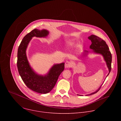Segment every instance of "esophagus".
<instances>
[{
	"label": "esophagus",
	"mask_w": 121,
	"mask_h": 121,
	"mask_svg": "<svg viewBox=\"0 0 121 121\" xmlns=\"http://www.w3.org/2000/svg\"><path fill=\"white\" fill-rule=\"evenodd\" d=\"M72 66V64L70 62H69V61H67L65 62V67L66 68H69L70 67H71V66Z\"/></svg>",
	"instance_id": "1"
}]
</instances>
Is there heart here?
<instances>
[{
    "mask_svg": "<svg viewBox=\"0 0 121 121\" xmlns=\"http://www.w3.org/2000/svg\"><path fill=\"white\" fill-rule=\"evenodd\" d=\"M67 44L68 47H72L75 44V42H73V41H69L67 42Z\"/></svg>",
    "mask_w": 121,
    "mask_h": 121,
    "instance_id": "1",
    "label": "heart"
}]
</instances>
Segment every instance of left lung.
Returning <instances> with one entry per match:
<instances>
[{
    "mask_svg": "<svg viewBox=\"0 0 121 121\" xmlns=\"http://www.w3.org/2000/svg\"><path fill=\"white\" fill-rule=\"evenodd\" d=\"M88 39L91 41L92 44L90 46L89 48L92 50L91 51V52H88L87 51H84L83 52V54L82 56H85L86 54H88L89 52L101 54L103 56L104 60L106 62L107 66L109 72L107 76V77L111 71V62H112V55L109 50L108 46L107 45L106 42L104 40L95 35H91V36L88 37ZM102 85L99 87V88L96 91L90 94L86 95V96L92 95L97 92L99 91V90L100 89ZM81 95V96L82 95Z\"/></svg>",
    "mask_w": 121,
    "mask_h": 121,
    "instance_id": "1",
    "label": "left lung"
}]
</instances>
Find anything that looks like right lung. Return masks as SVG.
Segmentation results:
<instances>
[{
	"label": "right lung",
	"mask_w": 121,
	"mask_h": 121,
	"mask_svg": "<svg viewBox=\"0 0 121 121\" xmlns=\"http://www.w3.org/2000/svg\"><path fill=\"white\" fill-rule=\"evenodd\" d=\"M48 35L47 30L35 29L24 37L17 50V69L23 81L32 90L44 94L50 92L55 85L59 75L64 69L65 63L54 64L45 75L39 74L29 64L26 51L33 37L46 38Z\"/></svg>",
	"instance_id": "obj_1"
}]
</instances>
